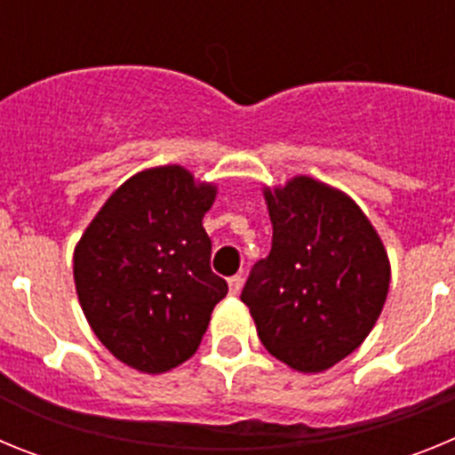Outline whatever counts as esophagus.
Listing matches in <instances>:
<instances>
[{
	"label": "esophagus",
	"mask_w": 455,
	"mask_h": 455,
	"mask_svg": "<svg viewBox=\"0 0 455 455\" xmlns=\"http://www.w3.org/2000/svg\"><path fill=\"white\" fill-rule=\"evenodd\" d=\"M228 284H230V293H239L241 291V284H243V280H241V275H232L230 280H228Z\"/></svg>",
	"instance_id": "esophagus-1"
}]
</instances>
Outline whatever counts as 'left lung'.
Returning a JSON list of instances; mask_svg holds the SVG:
<instances>
[{"mask_svg":"<svg viewBox=\"0 0 455 455\" xmlns=\"http://www.w3.org/2000/svg\"><path fill=\"white\" fill-rule=\"evenodd\" d=\"M271 252L241 300L264 348L289 369L321 373L371 332L389 291V257L376 228L344 191L307 175L264 187Z\"/></svg>","mask_w":455,"mask_h":455,"instance_id":"obj_1","label":"left lung"}]
</instances>
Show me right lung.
Instances as JSON below:
<instances>
[{
    "instance_id": "1",
    "label": "right lung",
    "mask_w": 455,
    "mask_h": 455,
    "mask_svg": "<svg viewBox=\"0 0 455 455\" xmlns=\"http://www.w3.org/2000/svg\"><path fill=\"white\" fill-rule=\"evenodd\" d=\"M216 184L184 166H156L120 184L75 246V287L111 355L164 373L198 351L228 283L209 267L203 219Z\"/></svg>"
}]
</instances>
